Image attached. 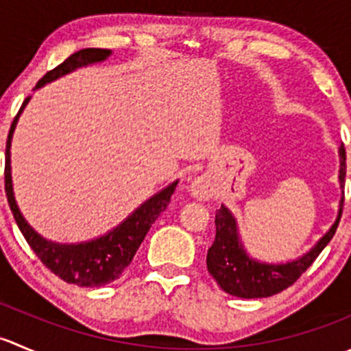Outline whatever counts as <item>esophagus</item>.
Returning a JSON list of instances; mask_svg holds the SVG:
<instances>
[{
  "instance_id": "obj_1",
  "label": "esophagus",
  "mask_w": 351,
  "mask_h": 351,
  "mask_svg": "<svg viewBox=\"0 0 351 351\" xmlns=\"http://www.w3.org/2000/svg\"><path fill=\"white\" fill-rule=\"evenodd\" d=\"M189 192L190 195L198 198V200H210L215 193L214 182L205 175L198 176V178H195L192 183H190Z\"/></svg>"
}]
</instances>
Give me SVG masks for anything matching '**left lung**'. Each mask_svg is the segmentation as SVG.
<instances>
[{
  "label": "left lung",
  "mask_w": 351,
  "mask_h": 351,
  "mask_svg": "<svg viewBox=\"0 0 351 351\" xmlns=\"http://www.w3.org/2000/svg\"><path fill=\"white\" fill-rule=\"evenodd\" d=\"M346 151L339 147V185L345 186ZM345 195L339 202V214L332 228L319 239V243L299 260L285 265H267L251 260L243 250L238 238L236 221L231 212L221 207L215 212V239L207 253L208 274L215 278L221 289L231 295L243 299L270 297L299 280L300 275L314 263L321 251L335 236L339 224Z\"/></svg>",
  "instance_id": "obj_1"
}]
</instances>
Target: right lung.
I'll use <instances>...</instances> for the list:
<instances>
[{"label":"right lung","instance_id":"obj_1","mask_svg":"<svg viewBox=\"0 0 351 351\" xmlns=\"http://www.w3.org/2000/svg\"><path fill=\"white\" fill-rule=\"evenodd\" d=\"M110 56L108 49H81L74 52L64 62H61L58 67L45 73L38 80L37 86L49 83V81L58 80L59 76L71 73L76 67L93 64L107 59ZM28 98H25L22 108L19 110L16 117L13 119L12 127L8 132V141H6V161H5V192L8 198V205L12 208V214L22 231L23 238L27 239L28 246L34 250L38 260L49 268L54 275H58L61 280L67 284H74L80 287H101L110 282H115L122 275L125 267H129L132 261L134 254L139 250L141 243L146 238L147 231L154 224L156 219L159 217L162 210L168 207L169 198L175 192L176 182L171 183L168 189L162 192L156 193L153 198L144 202L127 221L117 229L110 231L104 238H98L95 241L83 243V244H58L45 241L44 238L37 234L27 221L20 214L16 202L13 198L12 189V175H10V143H12L13 130H15L16 120H19L20 112L27 105Z\"/></svg>","mask_w":351,"mask_h":351}]
</instances>
